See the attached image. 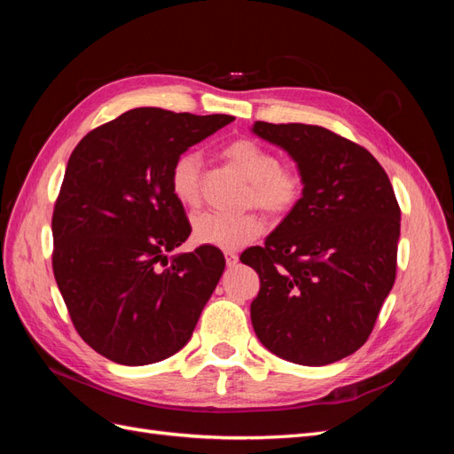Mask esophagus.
Instances as JSON below:
<instances>
[{
  "label": "esophagus",
  "mask_w": 454,
  "mask_h": 454,
  "mask_svg": "<svg viewBox=\"0 0 454 454\" xmlns=\"http://www.w3.org/2000/svg\"><path fill=\"white\" fill-rule=\"evenodd\" d=\"M225 261L227 267H235L239 263V255L235 252H225Z\"/></svg>",
  "instance_id": "34e87169"
}]
</instances>
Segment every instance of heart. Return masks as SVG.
Instances as JSON below:
<instances>
[{"label": "heart", "mask_w": 454, "mask_h": 454, "mask_svg": "<svg viewBox=\"0 0 454 454\" xmlns=\"http://www.w3.org/2000/svg\"><path fill=\"white\" fill-rule=\"evenodd\" d=\"M222 157L239 168L250 189L246 200L269 215L280 217L292 212L303 197V177L294 167L280 164L270 149L254 140H235L222 149ZM202 160L195 151H185L170 168V191L184 206L193 208L200 202ZM263 231L261 219L248 214L202 212L193 217V237L199 244L219 250H237L252 242Z\"/></svg>", "instance_id": "1"}]
</instances>
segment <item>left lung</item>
I'll use <instances>...</instances> for the list:
<instances>
[{"mask_svg": "<svg viewBox=\"0 0 454 454\" xmlns=\"http://www.w3.org/2000/svg\"><path fill=\"white\" fill-rule=\"evenodd\" d=\"M254 134L287 151L303 197L265 240L240 255L259 274L250 314L278 358L327 365L373 332L395 280L400 206L369 151L316 125L255 121Z\"/></svg>", "mask_w": 454, "mask_h": 454, "instance_id": "1", "label": "left lung"}]
</instances>
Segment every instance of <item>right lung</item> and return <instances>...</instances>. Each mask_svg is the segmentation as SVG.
<instances>
[{
  "label": "right lung",
  "mask_w": 454,
  "mask_h": 454,
  "mask_svg": "<svg viewBox=\"0 0 454 454\" xmlns=\"http://www.w3.org/2000/svg\"><path fill=\"white\" fill-rule=\"evenodd\" d=\"M231 121L138 107L70 155L52 212V270L77 333L104 358L155 364L193 335L225 257L214 246L168 257L191 235L170 168Z\"/></svg>",
  "instance_id": "1"
}]
</instances>
